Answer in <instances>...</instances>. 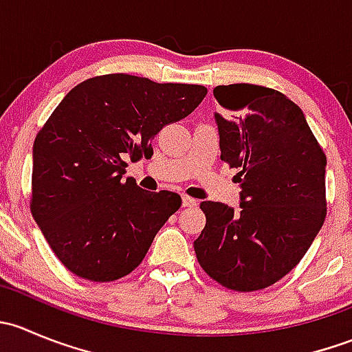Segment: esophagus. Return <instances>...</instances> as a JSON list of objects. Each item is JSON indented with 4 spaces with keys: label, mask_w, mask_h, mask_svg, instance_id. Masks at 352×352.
Wrapping results in <instances>:
<instances>
[{
    "label": "esophagus",
    "mask_w": 352,
    "mask_h": 352,
    "mask_svg": "<svg viewBox=\"0 0 352 352\" xmlns=\"http://www.w3.org/2000/svg\"><path fill=\"white\" fill-rule=\"evenodd\" d=\"M182 206H184V208H194V206H197V201L194 197L184 196L182 197Z\"/></svg>",
    "instance_id": "1"
}]
</instances>
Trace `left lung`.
<instances>
[{
    "instance_id": "1",
    "label": "left lung",
    "mask_w": 352,
    "mask_h": 352,
    "mask_svg": "<svg viewBox=\"0 0 352 352\" xmlns=\"http://www.w3.org/2000/svg\"><path fill=\"white\" fill-rule=\"evenodd\" d=\"M212 95L221 160L236 168L240 211L202 201L206 226L194 242L206 274L250 293L283 279L303 258L327 216V156L303 112L285 94L250 83L219 85Z\"/></svg>"
}]
</instances>
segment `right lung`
<instances>
[{"instance_id":"right-lung-1","label":"right lung","mask_w":352,"mask_h":352,"mask_svg":"<svg viewBox=\"0 0 352 352\" xmlns=\"http://www.w3.org/2000/svg\"><path fill=\"white\" fill-rule=\"evenodd\" d=\"M206 94L202 85L113 73L81 81L54 109L34 141L30 211L67 271L109 283L143 262L182 199L124 179L127 162L150 158L156 134Z\"/></svg>"}]
</instances>
